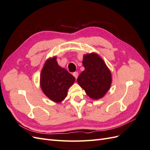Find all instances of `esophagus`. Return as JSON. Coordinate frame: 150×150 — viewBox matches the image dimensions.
Returning a JSON list of instances; mask_svg holds the SVG:
<instances>
[{
  "mask_svg": "<svg viewBox=\"0 0 150 150\" xmlns=\"http://www.w3.org/2000/svg\"><path fill=\"white\" fill-rule=\"evenodd\" d=\"M78 72H74L73 73V76H74V78H76V79H77L78 78Z\"/></svg>",
  "mask_w": 150,
  "mask_h": 150,
  "instance_id": "1",
  "label": "esophagus"
}]
</instances>
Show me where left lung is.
Here are the masks:
<instances>
[{
	"label": "left lung",
	"mask_w": 150,
	"mask_h": 150,
	"mask_svg": "<svg viewBox=\"0 0 150 150\" xmlns=\"http://www.w3.org/2000/svg\"><path fill=\"white\" fill-rule=\"evenodd\" d=\"M83 64L85 69L77 79L78 84L90 98L95 100L102 98L111 87V71L96 52L84 54Z\"/></svg>",
	"instance_id": "obj_1"
}]
</instances>
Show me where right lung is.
I'll return each instance as SVG.
<instances>
[{"label": "right lung", "instance_id": "right-lung-1", "mask_svg": "<svg viewBox=\"0 0 150 150\" xmlns=\"http://www.w3.org/2000/svg\"><path fill=\"white\" fill-rule=\"evenodd\" d=\"M56 59V56L49 57L44 63L40 72V86L49 99L60 103L67 96L68 89L76 79L66 69L59 66Z\"/></svg>", "mask_w": 150, "mask_h": 150}]
</instances>
